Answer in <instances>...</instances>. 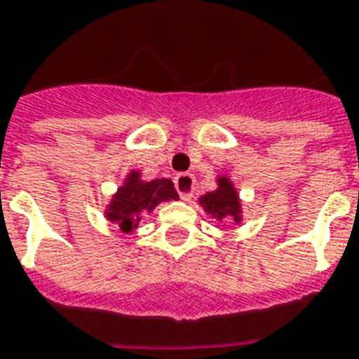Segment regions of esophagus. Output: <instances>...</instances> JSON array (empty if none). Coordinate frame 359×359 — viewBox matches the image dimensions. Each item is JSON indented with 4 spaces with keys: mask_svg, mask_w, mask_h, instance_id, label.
Listing matches in <instances>:
<instances>
[{
    "mask_svg": "<svg viewBox=\"0 0 359 359\" xmlns=\"http://www.w3.org/2000/svg\"><path fill=\"white\" fill-rule=\"evenodd\" d=\"M175 188H177V192H179L180 200L188 201L192 198L194 190H196V180H194L192 175L180 172V175L175 177Z\"/></svg>",
    "mask_w": 359,
    "mask_h": 359,
    "instance_id": "obj_1",
    "label": "esophagus"
}]
</instances>
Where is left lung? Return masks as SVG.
<instances>
[{
  "label": "left lung",
  "mask_w": 359,
  "mask_h": 359,
  "mask_svg": "<svg viewBox=\"0 0 359 359\" xmlns=\"http://www.w3.org/2000/svg\"><path fill=\"white\" fill-rule=\"evenodd\" d=\"M201 203L217 219L232 217L233 220H240V200H238V194L233 192L232 184H230L228 179H220L219 188L215 192L205 194L201 198Z\"/></svg>",
  "instance_id": "8db88e82"
}]
</instances>
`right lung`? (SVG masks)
Wrapping results in <instances>:
<instances>
[{"instance_id":"add662e5","label":"right lung","mask_w":359,"mask_h":359,"mask_svg":"<svg viewBox=\"0 0 359 359\" xmlns=\"http://www.w3.org/2000/svg\"><path fill=\"white\" fill-rule=\"evenodd\" d=\"M179 194L169 179H156L150 182L139 180V172L129 175L126 187L119 188L114 196L112 205L108 211V219L116 222L123 232H133L139 224L140 215L150 213L161 201L177 200Z\"/></svg>"}]
</instances>
